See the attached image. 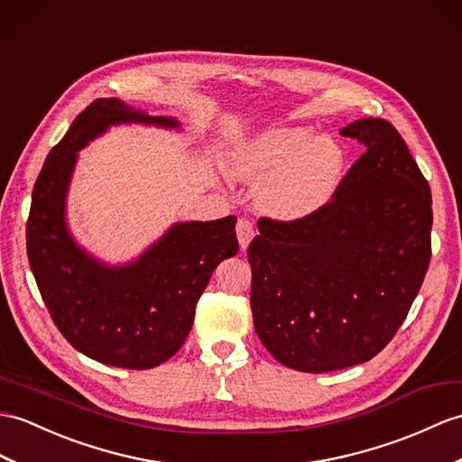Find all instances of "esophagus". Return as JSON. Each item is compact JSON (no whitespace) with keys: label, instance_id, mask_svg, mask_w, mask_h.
Instances as JSON below:
<instances>
[{"label":"esophagus","instance_id":"34e87169","mask_svg":"<svg viewBox=\"0 0 462 462\" xmlns=\"http://www.w3.org/2000/svg\"><path fill=\"white\" fill-rule=\"evenodd\" d=\"M236 234H238L240 248H242V250L248 248L252 238H254V234H255V232H254V226H252V222L245 220V218H240L238 224H236Z\"/></svg>","mask_w":462,"mask_h":462}]
</instances>
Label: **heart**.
<instances>
[{"instance_id": "obj_1", "label": "heart", "mask_w": 462, "mask_h": 462, "mask_svg": "<svg viewBox=\"0 0 462 462\" xmlns=\"http://www.w3.org/2000/svg\"><path fill=\"white\" fill-rule=\"evenodd\" d=\"M345 153L309 125H280L255 134L228 153V175L262 182L260 208L272 218L297 222L325 208L340 182Z\"/></svg>"}]
</instances>
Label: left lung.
Returning a JSON list of instances; mask_svg holds the SVG:
<instances>
[{"label":"left lung","instance_id":"left-lung-1","mask_svg":"<svg viewBox=\"0 0 462 462\" xmlns=\"http://www.w3.org/2000/svg\"><path fill=\"white\" fill-rule=\"evenodd\" d=\"M366 152L335 199L297 222L260 218L248 248L254 327L283 366L368 362L402 327L431 260V189L380 117L340 130Z\"/></svg>","mask_w":462,"mask_h":462}]
</instances>
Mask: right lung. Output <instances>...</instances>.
Listing matches in <instances>:
<instances>
[{
  "instance_id": "1",
  "label": "right lung",
  "mask_w": 462,
  "mask_h": 462,
  "mask_svg": "<svg viewBox=\"0 0 462 462\" xmlns=\"http://www.w3.org/2000/svg\"><path fill=\"white\" fill-rule=\"evenodd\" d=\"M180 130L117 98L92 102L51 149L31 199L27 255L49 313L70 345L108 366L147 370L189 337L212 272L238 252L236 217L175 222L135 260L106 263L74 240L67 199L79 152L114 125Z\"/></svg>"
}]
</instances>
